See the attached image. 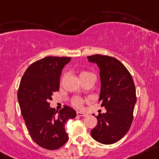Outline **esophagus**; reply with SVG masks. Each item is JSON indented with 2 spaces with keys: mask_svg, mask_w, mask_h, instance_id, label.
I'll return each instance as SVG.
<instances>
[{
  "mask_svg": "<svg viewBox=\"0 0 159 159\" xmlns=\"http://www.w3.org/2000/svg\"><path fill=\"white\" fill-rule=\"evenodd\" d=\"M77 116H81V117H85L87 116V114L84 112H82V111H77Z\"/></svg>",
  "mask_w": 159,
  "mask_h": 159,
  "instance_id": "1",
  "label": "esophagus"
}]
</instances>
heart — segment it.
Here are the masks:
<instances>
[{"label":"heart","mask_w":159,"mask_h":159,"mask_svg":"<svg viewBox=\"0 0 159 159\" xmlns=\"http://www.w3.org/2000/svg\"><path fill=\"white\" fill-rule=\"evenodd\" d=\"M88 74H91V73L88 72V71H81V72L80 73V77L84 76V75H88ZM82 104H83V100L81 99L76 98L73 100V105H74L75 106H76V107H78V108L81 107V106H82Z\"/></svg>","instance_id":"heart-1"}]
</instances>
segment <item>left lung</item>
I'll use <instances>...</instances> for the list:
<instances>
[{"instance_id":"8db88e82","label":"left lung","mask_w":159,"mask_h":159,"mask_svg":"<svg viewBox=\"0 0 159 159\" xmlns=\"http://www.w3.org/2000/svg\"><path fill=\"white\" fill-rule=\"evenodd\" d=\"M88 59L100 70L99 102L106 109L97 117V125L90 134L100 143H115L128 133L133 121L137 102L134 80L126 67L114 57L96 54Z\"/></svg>"}]
</instances>
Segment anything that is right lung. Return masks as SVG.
<instances>
[{"instance_id": "obj_1", "label": "right lung", "mask_w": 159, "mask_h": 159, "mask_svg": "<svg viewBox=\"0 0 159 159\" xmlns=\"http://www.w3.org/2000/svg\"><path fill=\"white\" fill-rule=\"evenodd\" d=\"M71 60L44 57L29 66L20 81L17 97L26 128L31 139L46 149H59L67 142L65 125L76 117L70 106H65L58 111L49 102L60 89L62 70Z\"/></svg>"}]
</instances>
